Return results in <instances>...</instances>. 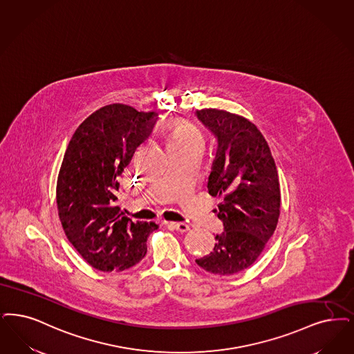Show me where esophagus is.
I'll use <instances>...</instances> for the list:
<instances>
[{
    "mask_svg": "<svg viewBox=\"0 0 354 354\" xmlns=\"http://www.w3.org/2000/svg\"><path fill=\"white\" fill-rule=\"evenodd\" d=\"M166 224H167V227H171V229H175V230H178L180 233H185V232L189 230V225L185 224V223H166Z\"/></svg>",
    "mask_w": 354,
    "mask_h": 354,
    "instance_id": "34e87169",
    "label": "esophagus"
}]
</instances>
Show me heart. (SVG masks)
<instances>
[{
	"mask_svg": "<svg viewBox=\"0 0 354 354\" xmlns=\"http://www.w3.org/2000/svg\"><path fill=\"white\" fill-rule=\"evenodd\" d=\"M167 145H183L203 142V131L196 125L187 121H172L167 127Z\"/></svg>",
	"mask_w": 354,
	"mask_h": 354,
	"instance_id": "heart-1",
	"label": "heart"
}]
</instances>
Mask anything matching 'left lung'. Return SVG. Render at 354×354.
I'll return each mask as SVG.
<instances>
[{
    "label": "left lung",
    "instance_id": "obj_1",
    "mask_svg": "<svg viewBox=\"0 0 354 354\" xmlns=\"http://www.w3.org/2000/svg\"><path fill=\"white\" fill-rule=\"evenodd\" d=\"M196 114L218 141L208 191L220 200L216 214L224 225L212 252L196 263L216 275H233L254 263L277 227L278 171L265 137L248 118L213 108Z\"/></svg>",
    "mask_w": 354,
    "mask_h": 354
}]
</instances>
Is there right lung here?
Returning <instances> with one entry per match:
<instances>
[{"label": "right lung", "instance_id": "obj_1", "mask_svg": "<svg viewBox=\"0 0 354 354\" xmlns=\"http://www.w3.org/2000/svg\"><path fill=\"white\" fill-rule=\"evenodd\" d=\"M154 112L125 104L100 108L79 125L57 182V214L76 252L100 271H122L147 252L156 223L131 221L115 207L118 176L154 127Z\"/></svg>", "mask_w": 354, "mask_h": 354}]
</instances>
